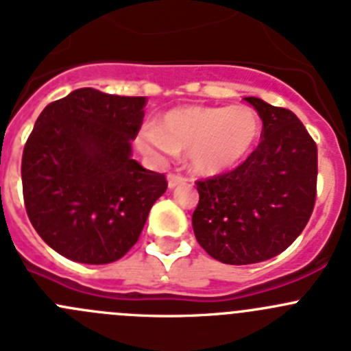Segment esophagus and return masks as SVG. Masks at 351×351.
I'll return each mask as SVG.
<instances>
[{"label":"esophagus","mask_w":351,"mask_h":351,"mask_svg":"<svg viewBox=\"0 0 351 351\" xmlns=\"http://www.w3.org/2000/svg\"><path fill=\"white\" fill-rule=\"evenodd\" d=\"M169 188H176V186H179V184H186V182H188V179L184 178V176H181V173H178V172H170L169 173Z\"/></svg>","instance_id":"1"}]
</instances>
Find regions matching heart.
I'll return each mask as SVG.
<instances>
[{
    "label": "heart",
    "mask_w": 351,
    "mask_h": 351,
    "mask_svg": "<svg viewBox=\"0 0 351 351\" xmlns=\"http://www.w3.org/2000/svg\"><path fill=\"white\" fill-rule=\"evenodd\" d=\"M259 134L257 114L247 106H182L170 109L156 127L139 132V147L154 158L188 151L202 173H217L243 160Z\"/></svg>",
    "instance_id": "obj_1"
}]
</instances>
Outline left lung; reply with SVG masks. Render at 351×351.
Masks as SVG:
<instances>
[{
	"label": "left lung",
	"instance_id": "left-lung-1",
	"mask_svg": "<svg viewBox=\"0 0 351 351\" xmlns=\"http://www.w3.org/2000/svg\"><path fill=\"white\" fill-rule=\"evenodd\" d=\"M263 120L261 141L230 172L197 181L193 231L226 265H254L301 234L317 198V144L291 109L245 97Z\"/></svg>",
	"mask_w": 351,
	"mask_h": 351
}]
</instances>
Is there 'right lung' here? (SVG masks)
<instances>
[{
  "label": "right lung",
  "instance_id": "add662e5",
  "mask_svg": "<svg viewBox=\"0 0 351 351\" xmlns=\"http://www.w3.org/2000/svg\"><path fill=\"white\" fill-rule=\"evenodd\" d=\"M146 102L78 88L38 117L22 153V193L31 224L60 256L118 261L167 191L163 173L130 158Z\"/></svg>",
  "mask_w": 351,
  "mask_h": 351
}]
</instances>
